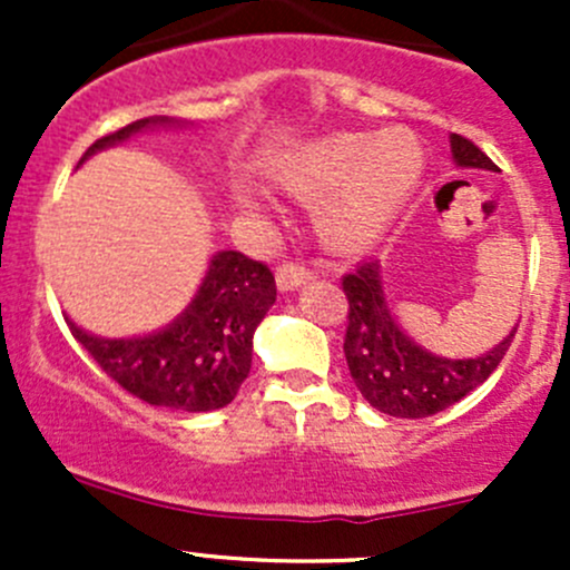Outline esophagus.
I'll return each mask as SVG.
<instances>
[{"instance_id":"1","label":"esophagus","mask_w":570,"mask_h":570,"mask_svg":"<svg viewBox=\"0 0 570 570\" xmlns=\"http://www.w3.org/2000/svg\"><path fill=\"white\" fill-rule=\"evenodd\" d=\"M314 275L308 273L306 267H301V264H284V267H278V275H275V284H278L281 292H295L297 286L308 284Z\"/></svg>"}]
</instances>
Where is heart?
<instances>
[{
  "label": "heart",
  "instance_id": "b5f03b06",
  "mask_svg": "<svg viewBox=\"0 0 570 570\" xmlns=\"http://www.w3.org/2000/svg\"><path fill=\"white\" fill-rule=\"evenodd\" d=\"M428 154L411 129L342 131L306 142L275 165V181L317 204L314 228L325 248L361 253L381 243L416 193ZM237 200L256 206L245 189Z\"/></svg>",
  "mask_w": 570,
  "mask_h": 570
}]
</instances>
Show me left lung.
I'll return each mask as SVG.
<instances>
[{"instance_id":"left-lung-1","label":"left lung","mask_w":570,"mask_h":570,"mask_svg":"<svg viewBox=\"0 0 570 570\" xmlns=\"http://www.w3.org/2000/svg\"><path fill=\"white\" fill-rule=\"evenodd\" d=\"M450 148L455 168L497 174V165L465 137L450 135ZM342 286L350 301L344 336L350 377L361 396L389 416L424 419L461 402L493 375L515 336L513 327L474 358H446L422 347L396 322L383 292V269L377 258L361 262L353 273L344 275Z\"/></svg>"}]
</instances>
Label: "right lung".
<instances>
[{"label":"right lung","mask_w":570,"mask_h":570,"mask_svg":"<svg viewBox=\"0 0 570 570\" xmlns=\"http://www.w3.org/2000/svg\"><path fill=\"white\" fill-rule=\"evenodd\" d=\"M187 120L151 115L85 151L79 165L148 129H181ZM77 165V168H79ZM275 303V278L239 250L212 253L193 301L168 325L142 336H96L71 317L73 338L126 392L148 405L184 413L226 407L250 372L253 333Z\"/></svg>","instance_id":"right-lung-1"}]
</instances>
